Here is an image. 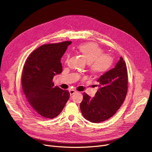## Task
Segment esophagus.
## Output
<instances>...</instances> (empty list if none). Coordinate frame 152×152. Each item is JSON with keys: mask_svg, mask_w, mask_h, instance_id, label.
Wrapping results in <instances>:
<instances>
[{"mask_svg": "<svg viewBox=\"0 0 152 152\" xmlns=\"http://www.w3.org/2000/svg\"><path fill=\"white\" fill-rule=\"evenodd\" d=\"M76 92V91H75V90H70L69 91V94H70V95H73L74 94H75Z\"/></svg>", "mask_w": 152, "mask_h": 152, "instance_id": "34e87169", "label": "esophagus"}]
</instances>
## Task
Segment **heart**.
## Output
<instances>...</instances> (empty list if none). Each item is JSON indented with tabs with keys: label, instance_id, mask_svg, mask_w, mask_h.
<instances>
[{
	"label": "heart",
	"instance_id": "obj_1",
	"mask_svg": "<svg viewBox=\"0 0 152 152\" xmlns=\"http://www.w3.org/2000/svg\"><path fill=\"white\" fill-rule=\"evenodd\" d=\"M77 52L80 53L87 63L90 71L94 74H101L107 71L113 62V59L108 54H103V50L96 44L87 42L79 45ZM68 57L66 58V62Z\"/></svg>",
	"mask_w": 152,
	"mask_h": 152
}]
</instances>
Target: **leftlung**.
I'll return each mask as SVG.
<instances>
[{
	"label": "left lung",
	"instance_id": "1",
	"mask_svg": "<svg viewBox=\"0 0 152 152\" xmlns=\"http://www.w3.org/2000/svg\"><path fill=\"white\" fill-rule=\"evenodd\" d=\"M99 89L91 98L83 93L80 104L84 118L97 123L107 120L120 108L127 91V71L125 61L121 57L114 68L102 75L98 79Z\"/></svg>",
	"mask_w": 152,
	"mask_h": 152
}]
</instances>
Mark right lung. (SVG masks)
<instances>
[{"mask_svg":"<svg viewBox=\"0 0 152 152\" xmlns=\"http://www.w3.org/2000/svg\"><path fill=\"white\" fill-rule=\"evenodd\" d=\"M71 41L45 44L32 52L24 65L22 87L30 110L38 117L52 119L63 110L68 91L54 86L53 78L62 72L61 58Z\"/></svg>","mask_w":152,"mask_h":152,"instance_id":"add662e5","label":"right lung"}]
</instances>
